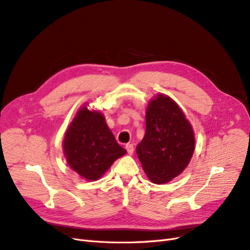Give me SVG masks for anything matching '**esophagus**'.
<instances>
[{"label": "esophagus", "mask_w": 250, "mask_h": 250, "mask_svg": "<svg viewBox=\"0 0 250 250\" xmlns=\"http://www.w3.org/2000/svg\"><path fill=\"white\" fill-rule=\"evenodd\" d=\"M125 148H126V150H127L128 154H132V153H133V151H134L133 144H127V145L125 146Z\"/></svg>", "instance_id": "34e87169"}]
</instances>
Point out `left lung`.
<instances>
[{
	"mask_svg": "<svg viewBox=\"0 0 250 250\" xmlns=\"http://www.w3.org/2000/svg\"><path fill=\"white\" fill-rule=\"evenodd\" d=\"M192 126L171 98L158 95L148 105L145 137L137 154L147 176L166 184L185 170L194 152Z\"/></svg>",
	"mask_w": 250,
	"mask_h": 250,
	"instance_id": "obj_1",
	"label": "left lung"
}]
</instances>
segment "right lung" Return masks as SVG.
Returning a JSON list of instances; mask_svg holds the SVG:
<instances>
[{"instance_id": "1", "label": "right lung", "mask_w": 250, "mask_h": 250, "mask_svg": "<svg viewBox=\"0 0 250 250\" xmlns=\"http://www.w3.org/2000/svg\"><path fill=\"white\" fill-rule=\"evenodd\" d=\"M63 150L70 167L87 180H97L126 150L117 143L101 112L81 108L67 129Z\"/></svg>"}]
</instances>
